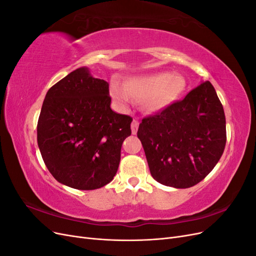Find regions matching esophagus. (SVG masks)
<instances>
[{"instance_id":"34e87169","label":"esophagus","mask_w":256,"mask_h":256,"mask_svg":"<svg viewBox=\"0 0 256 256\" xmlns=\"http://www.w3.org/2000/svg\"><path fill=\"white\" fill-rule=\"evenodd\" d=\"M138 128V120L134 118L132 122H131V131H132V134H136Z\"/></svg>"}]
</instances>
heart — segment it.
I'll return each mask as SVG.
<instances>
[{"label": "heart", "instance_id": "b5f03b06", "mask_svg": "<svg viewBox=\"0 0 256 256\" xmlns=\"http://www.w3.org/2000/svg\"><path fill=\"white\" fill-rule=\"evenodd\" d=\"M187 88L184 76H174L171 72H160L128 80L125 85L114 83L112 95L122 106H126L131 98L143 102L150 112H158L174 104Z\"/></svg>", "mask_w": 256, "mask_h": 256}]
</instances>
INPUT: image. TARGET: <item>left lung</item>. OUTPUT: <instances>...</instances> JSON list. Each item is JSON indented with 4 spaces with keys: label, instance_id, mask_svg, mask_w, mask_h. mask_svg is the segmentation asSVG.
Returning <instances> with one entry per match:
<instances>
[{
    "label": "left lung",
    "instance_id": "1",
    "mask_svg": "<svg viewBox=\"0 0 256 256\" xmlns=\"http://www.w3.org/2000/svg\"><path fill=\"white\" fill-rule=\"evenodd\" d=\"M138 138L154 180L190 188L212 171L226 143V115L206 81L182 100L142 120Z\"/></svg>",
    "mask_w": 256,
    "mask_h": 256
}]
</instances>
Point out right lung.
<instances>
[{"label":"right lung","instance_id":"1","mask_svg":"<svg viewBox=\"0 0 256 256\" xmlns=\"http://www.w3.org/2000/svg\"><path fill=\"white\" fill-rule=\"evenodd\" d=\"M110 104L109 83L92 76L86 67L48 90L37 122V143L58 182L95 190L113 180L132 118L115 113Z\"/></svg>","mask_w":256,"mask_h":256}]
</instances>
